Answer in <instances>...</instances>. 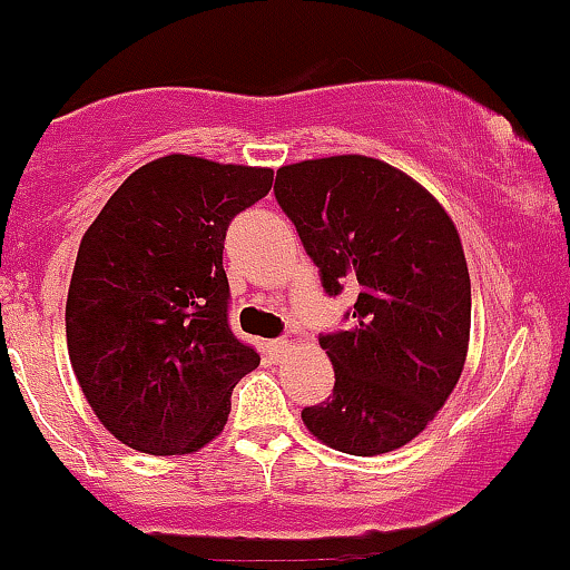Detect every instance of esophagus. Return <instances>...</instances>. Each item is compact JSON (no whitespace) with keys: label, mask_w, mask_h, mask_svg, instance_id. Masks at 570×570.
<instances>
[{"label":"esophagus","mask_w":570,"mask_h":570,"mask_svg":"<svg viewBox=\"0 0 570 570\" xmlns=\"http://www.w3.org/2000/svg\"><path fill=\"white\" fill-rule=\"evenodd\" d=\"M292 347H295V342H292V340H273V342H269V351H273V353H286V351H292Z\"/></svg>","instance_id":"1"}]
</instances>
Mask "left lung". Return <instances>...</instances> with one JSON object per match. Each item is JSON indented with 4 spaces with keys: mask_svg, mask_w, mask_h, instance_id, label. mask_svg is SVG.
Masks as SVG:
<instances>
[{
    "mask_svg": "<svg viewBox=\"0 0 570 570\" xmlns=\"http://www.w3.org/2000/svg\"><path fill=\"white\" fill-rule=\"evenodd\" d=\"M275 197L328 295L358 292L353 325L320 336L334 395L303 409L328 449L379 456L412 443L460 381L471 342V275L438 197L367 156L278 169Z\"/></svg>",
    "mask_w": 570,
    "mask_h": 570,
    "instance_id": "1",
    "label": "left lung"
}]
</instances>
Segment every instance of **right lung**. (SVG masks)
<instances>
[{"instance_id": "1", "label": "right lung", "mask_w": 570, "mask_h": 570, "mask_svg": "<svg viewBox=\"0 0 570 570\" xmlns=\"http://www.w3.org/2000/svg\"><path fill=\"white\" fill-rule=\"evenodd\" d=\"M273 169L156 158L110 195L77 250L66 345L88 406L127 449L195 454L219 438L258 353L228 328L225 230Z\"/></svg>"}]
</instances>
